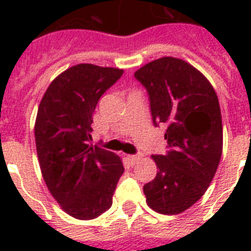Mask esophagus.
<instances>
[{
    "instance_id": "obj_1",
    "label": "esophagus",
    "mask_w": 251,
    "mask_h": 251,
    "mask_svg": "<svg viewBox=\"0 0 251 251\" xmlns=\"http://www.w3.org/2000/svg\"><path fill=\"white\" fill-rule=\"evenodd\" d=\"M139 159H141L139 155H129V156H127V160H129L130 163H133V164H135Z\"/></svg>"
}]
</instances>
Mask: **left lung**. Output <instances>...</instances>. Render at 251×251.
<instances>
[{"mask_svg": "<svg viewBox=\"0 0 251 251\" xmlns=\"http://www.w3.org/2000/svg\"><path fill=\"white\" fill-rule=\"evenodd\" d=\"M134 76L149 92L153 125H164L168 151L152 155L156 177L146 183V202L159 214L177 215L206 193L223 152L222 112L206 76L186 61L161 57Z\"/></svg>", "mask_w": 251, "mask_h": 251, "instance_id": "1", "label": "left lung"}]
</instances>
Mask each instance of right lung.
Listing matches in <instances>:
<instances>
[{
    "label": "right lung",
    "mask_w": 251,
    "mask_h": 251,
    "mask_svg": "<svg viewBox=\"0 0 251 251\" xmlns=\"http://www.w3.org/2000/svg\"><path fill=\"white\" fill-rule=\"evenodd\" d=\"M122 69L79 64L53 79L37 109L35 141L41 175L61 208L79 220L96 219L112 206L124 165L120 156L90 146L99 99Z\"/></svg>",
    "instance_id": "obj_1"
}]
</instances>
